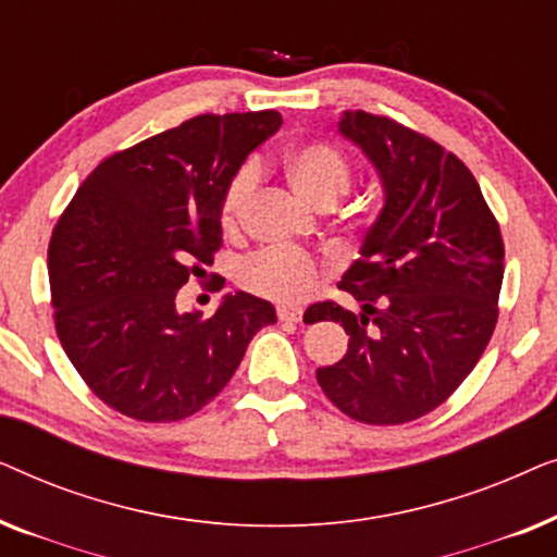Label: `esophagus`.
I'll return each mask as SVG.
<instances>
[{"instance_id":"esophagus-1","label":"esophagus","mask_w":557,"mask_h":557,"mask_svg":"<svg viewBox=\"0 0 557 557\" xmlns=\"http://www.w3.org/2000/svg\"><path fill=\"white\" fill-rule=\"evenodd\" d=\"M276 314H278L281 322H301L304 311L299 307H278Z\"/></svg>"}]
</instances>
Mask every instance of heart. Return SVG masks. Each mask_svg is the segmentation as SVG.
Segmentation results:
<instances>
[{
  "label": "heart",
  "mask_w": 557,
  "mask_h": 557,
  "mask_svg": "<svg viewBox=\"0 0 557 557\" xmlns=\"http://www.w3.org/2000/svg\"><path fill=\"white\" fill-rule=\"evenodd\" d=\"M284 170L292 187L314 208H332L349 193L355 170L337 144L311 139L296 144L284 154ZM261 170L253 159L238 164L220 195V223L238 231L246 218ZM324 278V263L299 248H261L238 269V281L250 294L281 304H299L317 292Z\"/></svg>",
  "instance_id": "b5f03b06"
}]
</instances>
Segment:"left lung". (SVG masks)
Returning a JSON list of instances; mask_svg holds the SVG:
<instances>
[{
  "label": "left lung",
  "mask_w": 557,
  "mask_h": 557,
  "mask_svg": "<svg viewBox=\"0 0 557 557\" xmlns=\"http://www.w3.org/2000/svg\"><path fill=\"white\" fill-rule=\"evenodd\" d=\"M339 132L377 166L385 208L370 227L337 301L309 322L349 334L339 362L317 370L326 398L370 425L416 421L448 400L474 370L499 317L505 243L469 166L391 116L345 111Z\"/></svg>",
  "instance_id": "8db88e82"
}]
</instances>
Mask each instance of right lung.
<instances>
[{
  "label": "right lung",
  "instance_id": "obj_1",
  "mask_svg": "<svg viewBox=\"0 0 557 557\" xmlns=\"http://www.w3.org/2000/svg\"><path fill=\"white\" fill-rule=\"evenodd\" d=\"M278 126V111L202 113L149 136L106 157L52 227L58 339L121 416H195L227 385L253 334L276 322L271 304L246 292L225 296L205 322L200 311L177 314L174 299L223 246L227 177Z\"/></svg>",
  "mask_w": 557,
  "mask_h": 557
}]
</instances>
